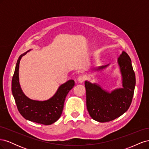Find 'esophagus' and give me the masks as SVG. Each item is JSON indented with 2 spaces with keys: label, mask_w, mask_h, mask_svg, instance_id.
I'll return each mask as SVG.
<instances>
[{
  "label": "esophagus",
  "mask_w": 149,
  "mask_h": 149,
  "mask_svg": "<svg viewBox=\"0 0 149 149\" xmlns=\"http://www.w3.org/2000/svg\"><path fill=\"white\" fill-rule=\"evenodd\" d=\"M86 79V76L84 75H81L78 78V81L79 83H82L84 82V81Z\"/></svg>",
  "instance_id": "34e87169"
}]
</instances>
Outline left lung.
Here are the masks:
<instances>
[{
    "label": "left lung",
    "instance_id": "8db88e82",
    "mask_svg": "<svg viewBox=\"0 0 149 149\" xmlns=\"http://www.w3.org/2000/svg\"><path fill=\"white\" fill-rule=\"evenodd\" d=\"M122 76L123 88L111 93L103 89L96 83L86 81V106L92 119L100 123L114 120L123 115L131 104L136 86V76L131 60L127 53L123 52L118 59ZM109 66L98 67L95 71H101Z\"/></svg>",
    "mask_w": 149,
    "mask_h": 149
}]
</instances>
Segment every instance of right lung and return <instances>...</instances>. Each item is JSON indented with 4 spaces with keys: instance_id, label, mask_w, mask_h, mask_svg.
Segmentation results:
<instances>
[{
    "instance_id": "1",
    "label": "right lung",
    "mask_w": 149,
    "mask_h": 149,
    "mask_svg": "<svg viewBox=\"0 0 149 149\" xmlns=\"http://www.w3.org/2000/svg\"><path fill=\"white\" fill-rule=\"evenodd\" d=\"M21 55L17 60L12 80V92L20 114L30 121L44 125H50L58 120L62 114L64 102L68 93L74 86V80L68 81L58 88L54 96L46 101L31 100L22 91L19 83V64L22 57L29 52Z\"/></svg>"
}]
</instances>
